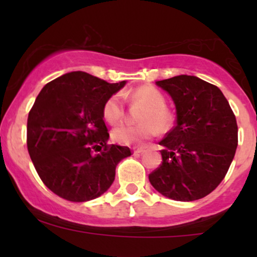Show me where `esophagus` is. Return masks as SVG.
Masks as SVG:
<instances>
[{
    "instance_id": "obj_1",
    "label": "esophagus",
    "mask_w": 257,
    "mask_h": 257,
    "mask_svg": "<svg viewBox=\"0 0 257 257\" xmlns=\"http://www.w3.org/2000/svg\"><path fill=\"white\" fill-rule=\"evenodd\" d=\"M133 152H134V153H141V152H144V147L134 146V147H133Z\"/></svg>"
}]
</instances>
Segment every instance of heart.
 <instances>
[{"mask_svg":"<svg viewBox=\"0 0 257 257\" xmlns=\"http://www.w3.org/2000/svg\"><path fill=\"white\" fill-rule=\"evenodd\" d=\"M125 98L133 102L145 106L139 114V120L143 123L131 124L123 123L112 131V139L120 145H137L147 139L155 137L159 132H166L172 123L169 111L167 110V100L161 90L155 87H140L132 93H123ZM119 93L113 94L105 101L102 113L111 124L119 122L124 117V101ZM158 128H156L155 126Z\"/></svg>","mask_w":257,"mask_h":257,"instance_id":"1","label":"heart"}]
</instances>
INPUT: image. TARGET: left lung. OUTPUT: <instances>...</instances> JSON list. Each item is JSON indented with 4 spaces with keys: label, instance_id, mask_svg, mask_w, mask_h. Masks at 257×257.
Listing matches in <instances>:
<instances>
[{
    "label": "left lung",
    "instance_id": "1",
    "mask_svg": "<svg viewBox=\"0 0 257 257\" xmlns=\"http://www.w3.org/2000/svg\"><path fill=\"white\" fill-rule=\"evenodd\" d=\"M156 84L172 95L175 125L159 143L162 163L149 175L159 193L192 202L211 193L225 179L238 146V125L216 85L180 75Z\"/></svg>",
    "mask_w": 257,
    "mask_h": 257
}]
</instances>
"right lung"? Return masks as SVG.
I'll return each instance as SVG.
<instances>
[{"mask_svg": "<svg viewBox=\"0 0 257 257\" xmlns=\"http://www.w3.org/2000/svg\"><path fill=\"white\" fill-rule=\"evenodd\" d=\"M125 81L70 72L47 83L29 112L26 144L43 184L61 198L87 202L108 190L129 147L108 145L105 101Z\"/></svg>", "mask_w": 257, "mask_h": 257, "instance_id": "add662e5", "label": "right lung"}]
</instances>
